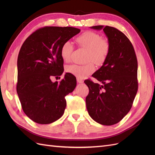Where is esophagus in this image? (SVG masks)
<instances>
[{"mask_svg":"<svg viewBox=\"0 0 155 155\" xmlns=\"http://www.w3.org/2000/svg\"><path fill=\"white\" fill-rule=\"evenodd\" d=\"M77 82L78 83H83V80L81 79H79V78H77Z\"/></svg>","mask_w":155,"mask_h":155,"instance_id":"1","label":"esophagus"}]
</instances>
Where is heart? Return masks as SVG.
Returning <instances> with one entry per match:
<instances>
[{"label":"heart","mask_w":155,"mask_h":155,"mask_svg":"<svg viewBox=\"0 0 155 155\" xmlns=\"http://www.w3.org/2000/svg\"><path fill=\"white\" fill-rule=\"evenodd\" d=\"M79 46L87 50V61H93L96 64H102L106 60L109 53L110 45L109 41L97 33L87 31L79 35L76 39ZM74 49L71 42L66 41L62 45L60 49V55L64 61H68L70 55ZM96 67L92 63H88L83 65L71 64L67 68V72L79 79H83L95 71Z\"/></svg>","instance_id":"b5f03b06"}]
</instances>
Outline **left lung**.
<instances>
[{"label": "left lung", "mask_w": 155, "mask_h": 155, "mask_svg": "<svg viewBox=\"0 0 155 155\" xmlns=\"http://www.w3.org/2000/svg\"><path fill=\"white\" fill-rule=\"evenodd\" d=\"M103 29L110 45L109 53L92 77L102 85L85 81L89 88L86 106L91 118L97 123L112 125L118 123L133 105L138 91V62L129 39L122 32L109 26H95Z\"/></svg>", "instance_id": "1"}]
</instances>
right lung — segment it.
I'll use <instances>...</instances> for the list:
<instances>
[{"instance_id": "1", "label": "right lung", "mask_w": 155, "mask_h": 155, "mask_svg": "<svg viewBox=\"0 0 155 155\" xmlns=\"http://www.w3.org/2000/svg\"><path fill=\"white\" fill-rule=\"evenodd\" d=\"M80 31L73 27L46 26L33 33L21 46L17 92L23 111L35 123H53L64 114L65 96L76 88V78L66 73L60 83H54L51 78L63 73L62 45Z\"/></svg>"}]
</instances>
